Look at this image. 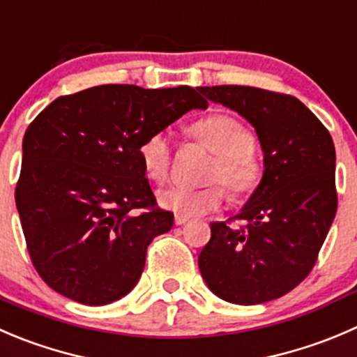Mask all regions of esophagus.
Returning <instances> with one entry per match:
<instances>
[{"label":"esophagus","instance_id":"obj_1","mask_svg":"<svg viewBox=\"0 0 357 357\" xmlns=\"http://www.w3.org/2000/svg\"><path fill=\"white\" fill-rule=\"evenodd\" d=\"M186 221H188V218H186V216H179V214L174 218V223L179 225V227H181V225H185Z\"/></svg>","mask_w":357,"mask_h":357}]
</instances>
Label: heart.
Returning a JSON list of instances; mask_svg holds the SVG:
<instances>
[{"mask_svg": "<svg viewBox=\"0 0 357 357\" xmlns=\"http://www.w3.org/2000/svg\"><path fill=\"white\" fill-rule=\"evenodd\" d=\"M190 134L214 155L207 167L206 179L223 181L231 199H248L256 192L263 178V165L252 148L249 130L230 115H209L190 127ZM139 160L144 174L155 183L165 181L171 167V146L162 132L151 134L141 143ZM220 183L206 186L172 185L158 193V204L179 216L193 218L218 209L225 200Z\"/></svg>", "mask_w": 357, "mask_h": 357, "instance_id": "heart-1", "label": "heart"}]
</instances>
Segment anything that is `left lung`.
I'll use <instances>...</instances> for the list:
<instances>
[{
  "mask_svg": "<svg viewBox=\"0 0 357 357\" xmlns=\"http://www.w3.org/2000/svg\"><path fill=\"white\" fill-rule=\"evenodd\" d=\"M200 92L248 120L263 151L261 183L235 216L245 228L211 223L200 274L225 302H271L309 275L335 220L333 139L293 96L242 85Z\"/></svg>",
  "mask_w": 357,
  "mask_h": 357,
  "instance_id": "left-lung-1",
  "label": "left lung"
}]
</instances>
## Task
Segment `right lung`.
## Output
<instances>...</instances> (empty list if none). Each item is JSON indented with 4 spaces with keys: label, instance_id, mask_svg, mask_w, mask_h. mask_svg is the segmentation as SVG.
<instances>
[{
    "label": "right lung",
    "instance_id": "right-lung-1",
    "mask_svg": "<svg viewBox=\"0 0 357 357\" xmlns=\"http://www.w3.org/2000/svg\"><path fill=\"white\" fill-rule=\"evenodd\" d=\"M206 108L188 85H99L55 99L33 120L15 204L33 265L54 291L85 305L132 291L150 242L174 223L157 207L139 146Z\"/></svg>",
    "mask_w": 357,
    "mask_h": 357
}]
</instances>
